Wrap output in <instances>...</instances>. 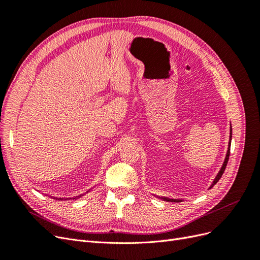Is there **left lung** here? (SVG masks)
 <instances>
[{"label":"left lung","instance_id":"left-lung-1","mask_svg":"<svg viewBox=\"0 0 260 260\" xmlns=\"http://www.w3.org/2000/svg\"><path fill=\"white\" fill-rule=\"evenodd\" d=\"M231 139H232V128L230 127V140H229V145H228V152H226V155H225V158H224V161H223V165H222V167H221V169L219 170V172H218V175L216 176V178H215V180L212 181V184L210 185V187L212 186V185H215L218 181H219V179L222 177V175H223V172H224V169H225V167H226V164H228V160H229V156H230V147H231ZM159 199H161V200H164V201H166V202H175V203H179V202H182L181 200H176V199H167V198H161V196H159Z\"/></svg>","mask_w":260,"mask_h":260}]
</instances>
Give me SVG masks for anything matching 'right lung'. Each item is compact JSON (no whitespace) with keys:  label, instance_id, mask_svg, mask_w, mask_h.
<instances>
[{"label":"right lung","instance_id":"add662e5","mask_svg":"<svg viewBox=\"0 0 260 260\" xmlns=\"http://www.w3.org/2000/svg\"><path fill=\"white\" fill-rule=\"evenodd\" d=\"M90 191V190H89ZM88 191V192H89ZM83 194H81V195H79V196H76V198H68V199H60V198H53V196H51L52 199H54V200H57V201H67V200H76V199H79V198H81Z\"/></svg>","mask_w":260,"mask_h":260}]
</instances>
